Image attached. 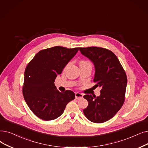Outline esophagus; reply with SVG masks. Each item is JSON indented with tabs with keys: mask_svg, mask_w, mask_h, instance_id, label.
Segmentation results:
<instances>
[{
	"mask_svg": "<svg viewBox=\"0 0 148 148\" xmlns=\"http://www.w3.org/2000/svg\"><path fill=\"white\" fill-rule=\"evenodd\" d=\"M75 99L79 100V99H80L83 97V95H82V94L79 93V92H75Z\"/></svg>",
	"mask_w": 148,
	"mask_h": 148,
	"instance_id": "1",
	"label": "esophagus"
}]
</instances>
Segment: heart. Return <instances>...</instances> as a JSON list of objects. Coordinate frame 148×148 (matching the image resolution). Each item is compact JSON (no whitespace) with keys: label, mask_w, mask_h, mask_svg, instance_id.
Returning <instances> with one entry per match:
<instances>
[{"label":"heart","mask_w":148,"mask_h":148,"mask_svg":"<svg viewBox=\"0 0 148 148\" xmlns=\"http://www.w3.org/2000/svg\"><path fill=\"white\" fill-rule=\"evenodd\" d=\"M80 66H91L92 67V63L86 60H82L79 63Z\"/></svg>","instance_id":"1"}]
</instances>
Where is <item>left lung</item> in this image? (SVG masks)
Instances as JSON below:
<instances>
[{
    "instance_id": "obj_1",
    "label": "left lung",
    "mask_w": 148,
    "mask_h": 148,
    "mask_svg": "<svg viewBox=\"0 0 148 148\" xmlns=\"http://www.w3.org/2000/svg\"><path fill=\"white\" fill-rule=\"evenodd\" d=\"M82 55L94 65V82L101 88L98 97L86 94L88 106L83 110L86 117L96 123L112 118L123 106L127 77L117 56L110 50L100 47L79 48Z\"/></svg>"
}]
</instances>
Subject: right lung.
Listing matches in <instances>:
<instances>
[{
	"label": "right lung",
	"instance_id": "1",
	"mask_svg": "<svg viewBox=\"0 0 148 148\" xmlns=\"http://www.w3.org/2000/svg\"><path fill=\"white\" fill-rule=\"evenodd\" d=\"M79 48L54 47L37 53L26 67L23 95L37 117L53 120L63 114L68 103L75 99L70 90L59 92L54 85L57 76L78 52Z\"/></svg>",
	"mask_w": 148,
	"mask_h": 148
}]
</instances>
